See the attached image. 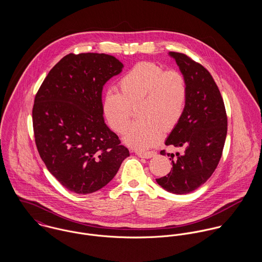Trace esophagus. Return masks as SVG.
Listing matches in <instances>:
<instances>
[{
    "label": "esophagus",
    "instance_id": "34e87169",
    "mask_svg": "<svg viewBox=\"0 0 262 262\" xmlns=\"http://www.w3.org/2000/svg\"><path fill=\"white\" fill-rule=\"evenodd\" d=\"M136 154L142 158H151L156 155V152L155 151H138L136 152Z\"/></svg>",
    "mask_w": 262,
    "mask_h": 262
}]
</instances>
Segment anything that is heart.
<instances>
[{
    "label": "heart",
    "instance_id": "obj_1",
    "mask_svg": "<svg viewBox=\"0 0 262 262\" xmlns=\"http://www.w3.org/2000/svg\"><path fill=\"white\" fill-rule=\"evenodd\" d=\"M119 93L108 91L102 102L103 114L114 131L124 133L132 107L139 106L141 119L127 130L124 141L136 148H148L162 137L164 130L174 128L187 105V82L176 70L143 61L135 64L119 80Z\"/></svg>",
    "mask_w": 262,
    "mask_h": 262
}]
</instances>
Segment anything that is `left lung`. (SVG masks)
<instances>
[{"instance_id": "obj_1", "label": "left lung", "mask_w": 262, "mask_h": 262, "mask_svg": "<svg viewBox=\"0 0 262 262\" xmlns=\"http://www.w3.org/2000/svg\"><path fill=\"white\" fill-rule=\"evenodd\" d=\"M187 82V105L184 115L172 129L165 145L184 148L167 153L172 163L168 174L156 179L165 190L185 194L204 185L215 171L227 136V115L220 91L211 74L184 53L170 51ZM160 154L165 155V150Z\"/></svg>"}]
</instances>
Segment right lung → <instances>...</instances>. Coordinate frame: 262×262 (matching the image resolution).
<instances>
[{"mask_svg": "<svg viewBox=\"0 0 262 262\" xmlns=\"http://www.w3.org/2000/svg\"><path fill=\"white\" fill-rule=\"evenodd\" d=\"M124 68L105 53H70L48 73L32 110L35 143L49 172L69 190L86 194L113 180L129 150L106 125L105 83Z\"/></svg>", "mask_w": 262, "mask_h": 262, "instance_id": "right-lung-1", "label": "right lung"}]
</instances>
